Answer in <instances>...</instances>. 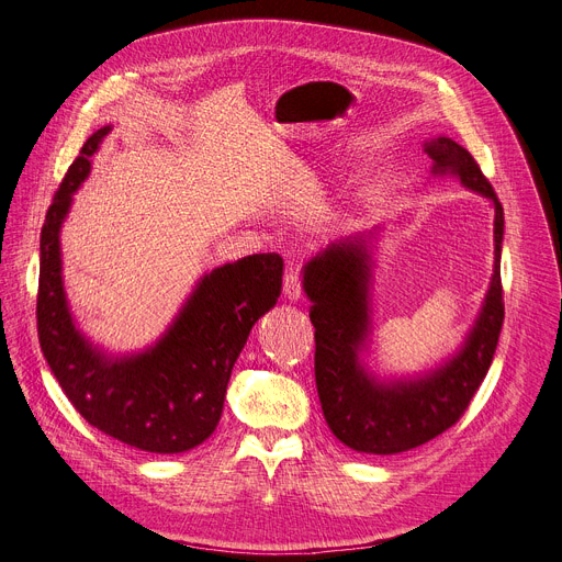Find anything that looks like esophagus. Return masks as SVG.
I'll return each mask as SVG.
<instances>
[{"instance_id": "1", "label": "esophagus", "mask_w": 562, "mask_h": 562, "mask_svg": "<svg viewBox=\"0 0 562 562\" xmlns=\"http://www.w3.org/2000/svg\"><path fill=\"white\" fill-rule=\"evenodd\" d=\"M284 299L289 301H299L303 296V273H301V266H289L286 273H284Z\"/></svg>"}]
</instances>
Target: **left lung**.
<instances>
[{"instance_id": "1", "label": "left lung", "mask_w": 562, "mask_h": 562, "mask_svg": "<svg viewBox=\"0 0 562 562\" xmlns=\"http://www.w3.org/2000/svg\"><path fill=\"white\" fill-rule=\"evenodd\" d=\"M426 153L435 161L432 172L458 175L467 189L494 204V276L483 310L458 356L417 380L378 382L358 358L369 335L371 257L364 236L330 244L310 259L303 271L316 330L314 375L323 417L339 441L360 453H403L451 428L481 387L504 326V206L462 145L439 136L426 143Z\"/></svg>"}]
</instances>
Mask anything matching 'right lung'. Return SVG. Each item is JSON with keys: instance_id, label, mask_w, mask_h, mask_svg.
Returning a JSON list of instances; mask_svg holds the SVG:
<instances>
[{"instance_id": "1", "label": "right lung", "mask_w": 562, "mask_h": 562, "mask_svg": "<svg viewBox=\"0 0 562 562\" xmlns=\"http://www.w3.org/2000/svg\"><path fill=\"white\" fill-rule=\"evenodd\" d=\"M109 130L83 143L41 229L38 341L58 385L88 424L147 453H184L216 430L232 367L257 318L280 299L284 261L266 252L214 269L153 348L115 360L104 356L75 328L58 232Z\"/></svg>"}]
</instances>
